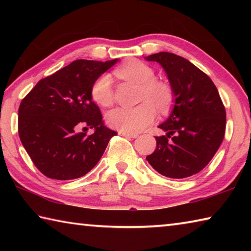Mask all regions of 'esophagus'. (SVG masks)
<instances>
[{"label": "esophagus", "mask_w": 251, "mask_h": 251, "mask_svg": "<svg viewBox=\"0 0 251 251\" xmlns=\"http://www.w3.org/2000/svg\"><path fill=\"white\" fill-rule=\"evenodd\" d=\"M118 134L122 135V136H125V137H129V138H136V137H138V134H135V133H127V131H122V130L118 131Z\"/></svg>", "instance_id": "esophagus-1"}]
</instances>
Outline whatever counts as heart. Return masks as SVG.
I'll list each match as a JSON object with an SVG mask.
<instances>
[{
	"label": "heart",
	"instance_id": "obj_1",
	"mask_svg": "<svg viewBox=\"0 0 251 251\" xmlns=\"http://www.w3.org/2000/svg\"><path fill=\"white\" fill-rule=\"evenodd\" d=\"M120 78L130 80L141 85L139 101L142 104L133 108L117 107L110 110L106 116L107 124L113 128L137 133L151 125L156 116V108L166 112L174 100V91L165 80L156 78L155 71L146 63L138 59H130L115 71ZM92 99L104 107L114 101L112 82L108 75H100L95 79L91 88Z\"/></svg>",
	"mask_w": 251,
	"mask_h": 251
}]
</instances>
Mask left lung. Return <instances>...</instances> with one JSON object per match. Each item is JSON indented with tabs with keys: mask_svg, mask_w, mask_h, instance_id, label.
<instances>
[{
	"mask_svg": "<svg viewBox=\"0 0 251 251\" xmlns=\"http://www.w3.org/2000/svg\"><path fill=\"white\" fill-rule=\"evenodd\" d=\"M146 59L164 67L175 95L171 116L159 125L166 135L156 136V150L146 159L166 177L193 176L207 166L223 142L224 103L209 76L188 59L168 52Z\"/></svg>",
	"mask_w": 251,
	"mask_h": 251,
	"instance_id": "left-lung-1",
	"label": "left lung"
}]
</instances>
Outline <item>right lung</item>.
Segmentation results:
<instances>
[{
    "label": "right lung",
    "mask_w": 251,
    "mask_h": 251,
    "mask_svg": "<svg viewBox=\"0 0 251 251\" xmlns=\"http://www.w3.org/2000/svg\"><path fill=\"white\" fill-rule=\"evenodd\" d=\"M116 62L76 59L42 78L21 101L20 139L46 177L70 180L86 175L117 135L104 126L91 95L95 79ZM88 128L96 131L88 135Z\"/></svg>",
    "instance_id": "1"
}]
</instances>
